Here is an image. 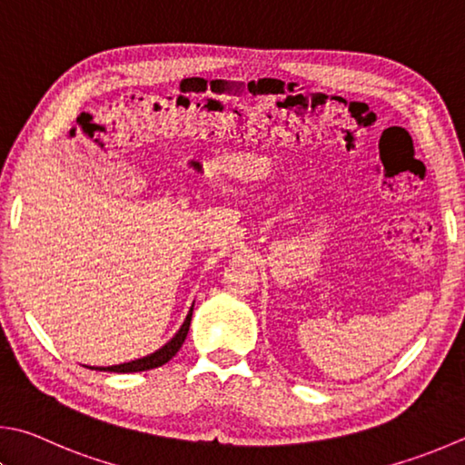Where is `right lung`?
Segmentation results:
<instances>
[{
  "label": "right lung",
  "instance_id": "1",
  "mask_svg": "<svg viewBox=\"0 0 465 465\" xmlns=\"http://www.w3.org/2000/svg\"><path fill=\"white\" fill-rule=\"evenodd\" d=\"M191 317H193V307L189 311L187 319H184L183 327L179 329V333H176L171 341L166 345H163L158 351L150 353L146 358H140V360H134L128 361V364H117V366H107V368H91V370H104V372H117V374H128V372H144V370H152V368H158L166 364L168 360H171L176 351L181 350V345L187 340V333H189V325H191Z\"/></svg>",
  "mask_w": 465,
  "mask_h": 465
}]
</instances>
